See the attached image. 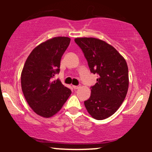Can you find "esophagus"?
<instances>
[{"label":"esophagus","instance_id":"esophagus-1","mask_svg":"<svg viewBox=\"0 0 152 152\" xmlns=\"http://www.w3.org/2000/svg\"><path fill=\"white\" fill-rule=\"evenodd\" d=\"M80 87H81V85H78V86H73V88H74L75 90L78 89V88H79Z\"/></svg>","mask_w":152,"mask_h":152}]
</instances>
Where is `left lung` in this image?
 Returning a JSON list of instances; mask_svg holds the SVG:
<instances>
[{"instance_id":"obj_1","label":"left lung","mask_w":152,"mask_h":152,"mask_svg":"<svg viewBox=\"0 0 152 152\" xmlns=\"http://www.w3.org/2000/svg\"><path fill=\"white\" fill-rule=\"evenodd\" d=\"M91 73L98 75L91 86V96L84 105L92 117L103 120L117 111L129 88L128 66L125 59L113 46L95 38H77Z\"/></svg>"}]
</instances>
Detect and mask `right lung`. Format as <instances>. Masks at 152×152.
<instances>
[{
    "label": "right lung",
    "mask_w": 152,
    "mask_h": 152,
    "mask_svg": "<svg viewBox=\"0 0 152 152\" xmlns=\"http://www.w3.org/2000/svg\"><path fill=\"white\" fill-rule=\"evenodd\" d=\"M68 37H55L32 50L21 73V88L26 102L35 113L45 118L61 110L71 91L60 80L52 81L60 72L61 59L70 43Z\"/></svg>",
    "instance_id": "obj_1"
}]
</instances>
